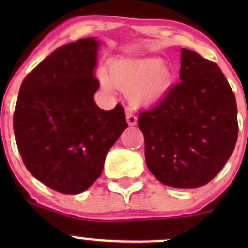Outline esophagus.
Returning a JSON list of instances; mask_svg holds the SVG:
<instances>
[{
  "label": "esophagus",
  "mask_w": 248,
  "mask_h": 248,
  "mask_svg": "<svg viewBox=\"0 0 248 248\" xmlns=\"http://www.w3.org/2000/svg\"><path fill=\"white\" fill-rule=\"evenodd\" d=\"M126 120H127V124H128L129 126H136L137 124V116L132 111L127 112Z\"/></svg>",
  "instance_id": "1"
}]
</instances>
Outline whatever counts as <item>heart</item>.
Returning a JSON list of instances; mask_svg holds the SVG:
<instances>
[{"mask_svg": "<svg viewBox=\"0 0 248 248\" xmlns=\"http://www.w3.org/2000/svg\"><path fill=\"white\" fill-rule=\"evenodd\" d=\"M99 77L106 90L116 87L136 106H151L169 91L175 72L161 57H137L110 62L108 74L101 72Z\"/></svg>", "mask_w": 248, "mask_h": 248, "instance_id": "b5f03b06", "label": "heart"}]
</instances>
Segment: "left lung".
Returning <instances> with one entry per match:
<instances>
[{"instance_id": "obj_1", "label": "left lung", "mask_w": 248, "mask_h": 248, "mask_svg": "<svg viewBox=\"0 0 248 248\" xmlns=\"http://www.w3.org/2000/svg\"><path fill=\"white\" fill-rule=\"evenodd\" d=\"M181 81L151 109L139 112L145 161L162 184L198 188L211 181L234 151L236 99L215 62L181 49Z\"/></svg>"}]
</instances>
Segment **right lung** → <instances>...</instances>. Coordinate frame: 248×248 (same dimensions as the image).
I'll use <instances>...</instances> for the list:
<instances>
[{
    "mask_svg": "<svg viewBox=\"0 0 248 248\" xmlns=\"http://www.w3.org/2000/svg\"><path fill=\"white\" fill-rule=\"evenodd\" d=\"M98 46L91 37L57 47L20 86L13 116L17 149L27 170L60 193L86 191L128 127L121 104L106 111L93 99Z\"/></svg>",
    "mask_w": 248,
    "mask_h": 248,
    "instance_id": "obj_1",
    "label": "right lung"
}]
</instances>
